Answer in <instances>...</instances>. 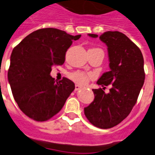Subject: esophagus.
Segmentation results:
<instances>
[{
	"label": "esophagus",
	"instance_id": "esophagus-1",
	"mask_svg": "<svg viewBox=\"0 0 155 155\" xmlns=\"http://www.w3.org/2000/svg\"><path fill=\"white\" fill-rule=\"evenodd\" d=\"M81 88V86H80L79 85H75V90H76V91L77 90H79Z\"/></svg>",
	"mask_w": 155,
	"mask_h": 155
}]
</instances>
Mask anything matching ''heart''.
Masks as SVG:
<instances>
[{
  "mask_svg": "<svg viewBox=\"0 0 155 155\" xmlns=\"http://www.w3.org/2000/svg\"><path fill=\"white\" fill-rule=\"evenodd\" d=\"M70 78L72 80H74L75 82L81 84V85H85L88 82V81L90 78L89 75H87L85 73L81 72H76L70 75Z\"/></svg>",
  "mask_w": 155,
  "mask_h": 155,
  "instance_id": "b5f03b06",
  "label": "heart"
}]
</instances>
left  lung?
Returning <instances> with one entry per match:
<instances>
[{
  "label": "left lung",
  "mask_w": 155,
  "mask_h": 155,
  "mask_svg": "<svg viewBox=\"0 0 155 155\" xmlns=\"http://www.w3.org/2000/svg\"><path fill=\"white\" fill-rule=\"evenodd\" d=\"M99 38L108 47L110 70L98 79L103 88L93 89L95 97L84 112L92 124L108 129L124 120L137 101L145 80L144 60L139 47L120 31H105ZM108 84L111 89L106 94L103 89Z\"/></svg>",
  "instance_id": "1"
}]
</instances>
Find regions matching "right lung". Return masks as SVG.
I'll list each match as a JSON object with an SVG mask.
<instances>
[{
	"instance_id": "right-lung-1",
	"label": "right lung",
	"mask_w": 155,
	"mask_h": 155,
	"mask_svg": "<svg viewBox=\"0 0 155 155\" xmlns=\"http://www.w3.org/2000/svg\"><path fill=\"white\" fill-rule=\"evenodd\" d=\"M80 37L59 29H39L14 47L8 80L19 108L29 118L41 122L51 119L74 90L72 81H56L50 74L52 66L64 63L67 49Z\"/></svg>"
}]
</instances>
